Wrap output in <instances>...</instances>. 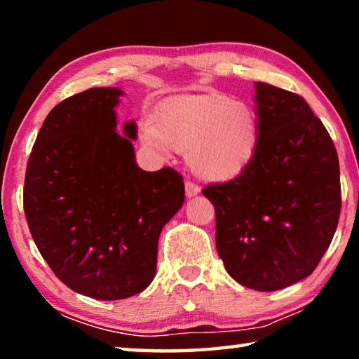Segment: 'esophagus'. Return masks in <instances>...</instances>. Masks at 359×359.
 <instances>
[{
  "label": "esophagus",
  "instance_id": "1",
  "mask_svg": "<svg viewBox=\"0 0 359 359\" xmlns=\"http://www.w3.org/2000/svg\"><path fill=\"white\" fill-rule=\"evenodd\" d=\"M199 191H201V188H199L196 184H193V182H190V180L185 182V194H187V198L196 196Z\"/></svg>",
  "mask_w": 359,
  "mask_h": 359
}]
</instances>
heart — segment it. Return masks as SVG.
I'll use <instances>...</instances> for the list:
<instances>
[{
  "instance_id": "1",
  "label": "heart",
  "mask_w": 359,
  "mask_h": 359,
  "mask_svg": "<svg viewBox=\"0 0 359 359\" xmlns=\"http://www.w3.org/2000/svg\"><path fill=\"white\" fill-rule=\"evenodd\" d=\"M141 136L154 149L185 151L198 177L223 182L253 160L259 117L250 104L223 95L175 96L158 107L155 123H142Z\"/></svg>"
}]
</instances>
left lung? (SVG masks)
<instances>
[{"instance_id":"8db88e82","label":"left lung","mask_w":359,"mask_h":359,"mask_svg":"<svg viewBox=\"0 0 359 359\" xmlns=\"http://www.w3.org/2000/svg\"><path fill=\"white\" fill-rule=\"evenodd\" d=\"M257 154L244 171L203 194L215 208L217 252L236 282L257 291L312 274L336 233L339 158L302 96L255 83Z\"/></svg>"}]
</instances>
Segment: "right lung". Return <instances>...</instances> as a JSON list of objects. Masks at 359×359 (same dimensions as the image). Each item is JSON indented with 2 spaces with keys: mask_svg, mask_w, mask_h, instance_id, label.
I'll list each match as a JSON object with an SVG mask.
<instances>
[{
  "mask_svg": "<svg viewBox=\"0 0 359 359\" xmlns=\"http://www.w3.org/2000/svg\"><path fill=\"white\" fill-rule=\"evenodd\" d=\"M120 88L60 102L29 155L23 209L33 241L60 280L101 301L125 299L155 277L158 239L185 199L171 168L137 166L135 121L117 133Z\"/></svg>",
  "mask_w": 359,
  "mask_h": 359,
  "instance_id": "right-lung-1",
  "label": "right lung"
}]
</instances>
